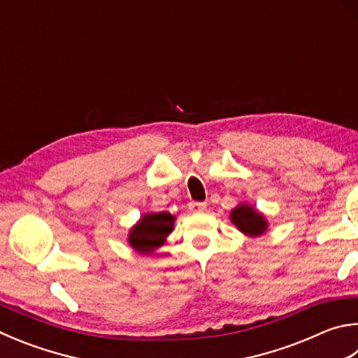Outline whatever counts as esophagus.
I'll return each mask as SVG.
<instances>
[{"label":"esophagus","instance_id":"34e87169","mask_svg":"<svg viewBox=\"0 0 358 358\" xmlns=\"http://www.w3.org/2000/svg\"><path fill=\"white\" fill-rule=\"evenodd\" d=\"M189 210L192 213H203L206 210V203H203V201H191Z\"/></svg>","mask_w":358,"mask_h":358}]
</instances>
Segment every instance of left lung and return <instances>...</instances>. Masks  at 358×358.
I'll return each instance as SVG.
<instances>
[{
    "label": "left lung",
    "mask_w": 358,
    "mask_h": 358,
    "mask_svg": "<svg viewBox=\"0 0 358 358\" xmlns=\"http://www.w3.org/2000/svg\"><path fill=\"white\" fill-rule=\"evenodd\" d=\"M230 220L243 235L249 238H258L268 231V219L263 213L249 203H239L230 213Z\"/></svg>",
    "instance_id": "1"
}]
</instances>
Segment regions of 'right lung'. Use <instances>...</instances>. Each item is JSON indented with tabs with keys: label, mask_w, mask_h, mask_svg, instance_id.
<instances>
[{
	"label": "right lung",
	"mask_w": 358,
	"mask_h": 358,
	"mask_svg": "<svg viewBox=\"0 0 358 358\" xmlns=\"http://www.w3.org/2000/svg\"><path fill=\"white\" fill-rule=\"evenodd\" d=\"M175 216L171 213H147L136 222L128 233V244L142 255H150L166 243L173 230Z\"/></svg>",
	"instance_id": "add662e5"
}]
</instances>
